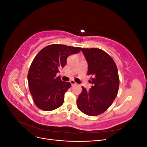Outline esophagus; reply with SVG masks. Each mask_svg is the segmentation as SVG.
Wrapping results in <instances>:
<instances>
[{
    "mask_svg": "<svg viewBox=\"0 0 147 147\" xmlns=\"http://www.w3.org/2000/svg\"><path fill=\"white\" fill-rule=\"evenodd\" d=\"M70 82L71 84H72V86H74V85H75V84H77L76 82H75L74 81V80H71Z\"/></svg>",
    "mask_w": 147,
    "mask_h": 147,
    "instance_id": "obj_1",
    "label": "esophagus"
}]
</instances>
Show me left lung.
Here are the masks:
<instances>
[{
  "label": "left lung",
  "mask_w": 147,
  "mask_h": 147,
  "mask_svg": "<svg viewBox=\"0 0 147 147\" xmlns=\"http://www.w3.org/2000/svg\"><path fill=\"white\" fill-rule=\"evenodd\" d=\"M88 62V75L92 84L90 91L82 86L77 100L78 109L89 116L104 113L118 94L119 79L116 64L110 55L99 48H82Z\"/></svg>",
  "instance_id": "obj_1"
}]
</instances>
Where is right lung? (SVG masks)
Here are the masks:
<instances>
[{"label":"right lung","instance_id":"right-lung-1","mask_svg":"<svg viewBox=\"0 0 147 147\" xmlns=\"http://www.w3.org/2000/svg\"><path fill=\"white\" fill-rule=\"evenodd\" d=\"M81 48L53 44L43 48L35 56L28 75L29 91L38 108L51 111L63 105L64 94L71 83L56 77L59 69L67 63V58L77 54Z\"/></svg>","mask_w":147,"mask_h":147}]
</instances>
